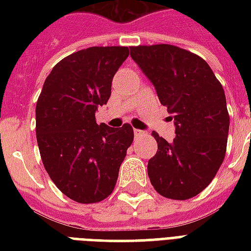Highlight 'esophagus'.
I'll list each match as a JSON object with an SVG mask.
<instances>
[{
    "instance_id": "esophagus-1",
    "label": "esophagus",
    "mask_w": 251,
    "mask_h": 251,
    "mask_svg": "<svg viewBox=\"0 0 251 251\" xmlns=\"http://www.w3.org/2000/svg\"><path fill=\"white\" fill-rule=\"evenodd\" d=\"M145 136V131L140 130V129H134V137H142Z\"/></svg>"
}]
</instances>
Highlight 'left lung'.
<instances>
[{
    "label": "left lung",
    "instance_id": "left-lung-1",
    "mask_svg": "<svg viewBox=\"0 0 251 251\" xmlns=\"http://www.w3.org/2000/svg\"><path fill=\"white\" fill-rule=\"evenodd\" d=\"M130 56L175 124L172 142L152 133L157 153L148 161L151 183L168 199L194 198L212 181L226 154L230 117L223 87L201 57L179 47H130Z\"/></svg>",
    "mask_w": 251,
    "mask_h": 251
}]
</instances>
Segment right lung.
<instances>
[{
	"mask_svg": "<svg viewBox=\"0 0 251 251\" xmlns=\"http://www.w3.org/2000/svg\"><path fill=\"white\" fill-rule=\"evenodd\" d=\"M127 47H91L64 57L47 76L36 104V137L44 168L70 199L88 204L115 187L133 127L97 124Z\"/></svg>",
	"mask_w": 251,
	"mask_h": 251,
	"instance_id": "add662e5",
	"label": "right lung"
}]
</instances>
